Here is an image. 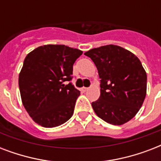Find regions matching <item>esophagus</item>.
Wrapping results in <instances>:
<instances>
[{
	"label": "esophagus",
	"instance_id": "1",
	"mask_svg": "<svg viewBox=\"0 0 161 161\" xmlns=\"http://www.w3.org/2000/svg\"><path fill=\"white\" fill-rule=\"evenodd\" d=\"M87 90H88V88H85V87H83L82 88H80V91L82 93H84V92H86Z\"/></svg>",
	"mask_w": 161,
	"mask_h": 161
}]
</instances>
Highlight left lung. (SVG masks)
I'll return each instance as SVG.
<instances>
[{"mask_svg": "<svg viewBox=\"0 0 161 161\" xmlns=\"http://www.w3.org/2000/svg\"><path fill=\"white\" fill-rule=\"evenodd\" d=\"M84 55L93 60L100 80V96L92 103L105 122L122 125L135 117L147 89V75L141 62L131 52L117 45L90 49Z\"/></svg>", "mask_w": 161, "mask_h": 161, "instance_id": "obj_1", "label": "left lung"}]
</instances>
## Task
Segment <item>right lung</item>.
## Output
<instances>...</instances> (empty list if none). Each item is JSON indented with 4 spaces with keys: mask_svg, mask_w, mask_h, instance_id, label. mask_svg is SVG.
Wrapping results in <instances>:
<instances>
[{
    "mask_svg": "<svg viewBox=\"0 0 161 161\" xmlns=\"http://www.w3.org/2000/svg\"><path fill=\"white\" fill-rule=\"evenodd\" d=\"M79 49L65 45H43L29 53L19 73L21 102L37 125L53 128L73 114L80 92L70 81L73 65L82 55Z\"/></svg>",
    "mask_w": 161,
    "mask_h": 161,
    "instance_id": "right-lung-1",
    "label": "right lung"
}]
</instances>
